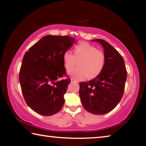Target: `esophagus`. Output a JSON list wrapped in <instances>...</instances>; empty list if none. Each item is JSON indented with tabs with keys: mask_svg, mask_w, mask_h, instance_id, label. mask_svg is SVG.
Returning <instances> with one entry per match:
<instances>
[{
	"mask_svg": "<svg viewBox=\"0 0 146 146\" xmlns=\"http://www.w3.org/2000/svg\"><path fill=\"white\" fill-rule=\"evenodd\" d=\"M71 82H77V80H76L74 78H71Z\"/></svg>",
	"mask_w": 146,
	"mask_h": 146,
	"instance_id": "esophagus-1",
	"label": "esophagus"
}]
</instances>
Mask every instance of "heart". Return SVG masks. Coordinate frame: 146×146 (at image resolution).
I'll list each match as a JSON object with an SVG mask.
<instances>
[{
	"instance_id": "b5f03b06",
	"label": "heart",
	"mask_w": 146,
	"mask_h": 146,
	"mask_svg": "<svg viewBox=\"0 0 146 146\" xmlns=\"http://www.w3.org/2000/svg\"><path fill=\"white\" fill-rule=\"evenodd\" d=\"M73 51V54L66 51L62 57L64 68L68 71L78 62V68L68 73L73 78L82 80L87 77L92 79L102 72L105 64V56L96 47L83 42L75 46Z\"/></svg>"
}]
</instances>
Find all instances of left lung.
Instances as JSON below:
<instances>
[{
    "mask_svg": "<svg viewBox=\"0 0 146 146\" xmlns=\"http://www.w3.org/2000/svg\"><path fill=\"white\" fill-rule=\"evenodd\" d=\"M98 41L104 48L105 67L98 77L88 82H80L79 96L82 106L92 114L101 115L112 110L123 95L127 70L123 57L105 40Z\"/></svg>",
    "mask_w": 146,
    "mask_h": 146,
    "instance_id": "obj_1",
    "label": "left lung"
}]
</instances>
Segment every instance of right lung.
I'll use <instances>...</instances> for the list:
<instances>
[{"mask_svg":"<svg viewBox=\"0 0 146 146\" xmlns=\"http://www.w3.org/2000/svg\"><path fill=\"white\" fill-rule=\"evenodd\" d=\"M75 42L68 36L47 35L23 56L19 82L26 103L39 114L52 115L60 111L71 79L66 76L63 54Z\"/></svg>","mask_w":146,"mask_h":146,"instance_id":"1","label":"right lung"}]
</instances>
